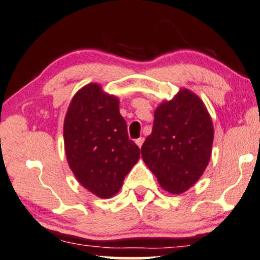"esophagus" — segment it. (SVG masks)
Instances as JSON below:
<instances>
[{
    "label": "esophagus",
    "mask_w": 260,
    "mask_h": 260,
    "mask_svg": "<svg viewBox=\"0 0 260 260\" xmlns=\"http://www.w3.org/2000/svg\"><path fill=\"white\" fill-rule=\"evenodd\" d=\"M143 143H144V138H138V139L136 140V144L139 147H141V145H143Z\"/></svg>",
    "instance_id": "esophagus-1"
}]
</instances>
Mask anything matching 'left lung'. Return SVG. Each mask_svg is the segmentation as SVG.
<instances>
[{
  "label": "left lung",
  "instance_id": "8db88e82",
  "mask_svg": "<svg viewBox=\"0 0 260 260\" xmlns=\"http://www.w3.org/2000/svg\"><path fill=\"white\" fill-rule=\"evenodd\" d=\"M212 141L208 109L196 93L182 88L154 110L152 132L141 146V156L163 189L181 194L208 167Z\"/></svg>",
  "mask_w": 260,
  "mask_h": 260
}]
</instances>
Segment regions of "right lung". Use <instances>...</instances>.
I'll list each match as a JSON object with an SVG mask.
<instances>
[{
	"mask_svg": "<svg viewBox=\"0 0 260 260\" xmlns=\"http://www.w3.org/2000/svg\"><path fill=\"white\" fill-rule=\"evenodd\" d=\"M66 157L81 186L100 198L116 194L140 157L128 138L119 100L88 84L74 94L63 124Z\"/></svg>",
	"mask_w": 260,
	"mask_h": 260,
	"instance_id": "1",
	"label": "right lung"
}]
</instances>
